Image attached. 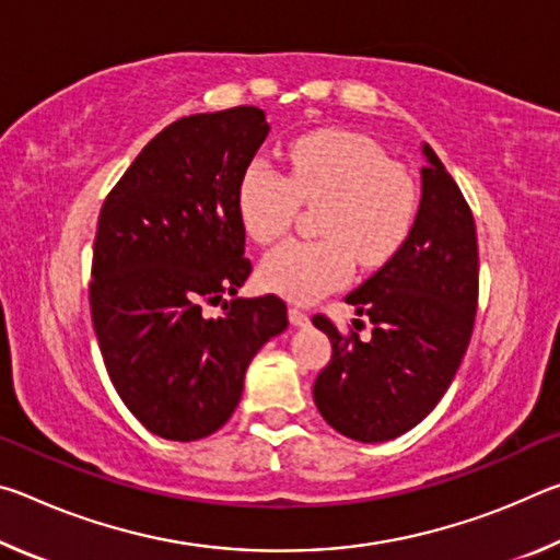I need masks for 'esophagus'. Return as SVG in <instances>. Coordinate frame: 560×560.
<instances>
[{
	"mask_svg": "<svg viewBox=\"0 0 560 560\" xmlns=\"http://www.w3.org/2000/svg\"><path fill=\"white\" fill-rule=\"evenodd\" d=\"M289 320L293 326H308V314L306 311H301V308H296V306H289Z\"/></svg>",
	"mask_w": 560,
	"mask_h": 560,
	"instance_id": "esophagus-1",
	"label": "esophagus"
}]
</instances>
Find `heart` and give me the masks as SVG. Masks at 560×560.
<instances>
[{
	"label": "heart",
	"instance_id": "1",
	"mask_svg": "<svg viewBox=\"0 0 560 560\" xmlns=\"http://www.w3.org/2000/svg\"><path fill=\"white\" fill-rule=\"evenodd\" d=\"M289 177L267 158H252L236 185L246 234L271 244L289 230L301 202H320V240H291L269 252L259 277L273 293L314 301L363 267H381L400 249L417 214V185L371 138L314 130L287 150Z\"/></svg>",
	"mask_w": 560,
	"mask_h": 560
}]
</instances>
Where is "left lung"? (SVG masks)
Masks as SVG:
<instances>
[{"label":"left lung","instance_id":"8db88e82","mask_svg":"<svg viewBox=\"0 0 560 560\" xmlns=\"http://www.w3.org/2000/svg\"><path fill=\"white\" fill-rule=\"evenodd\" d=\"M422 153L428 165L410 234L346 296L358 316L371 318L373 336L360 340L353 328L343 336L328 316H314L334 346L314 383L316 407L330 428L358 442L400 438L434 410L467 353L477 316L471 210L434 150L424 145Z\"/></svg>","mask_w":560,"mask_h":560}]
</instances>
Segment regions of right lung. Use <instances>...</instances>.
<instances>
[{
	"instance_id": "right-lung-1",
	"label": "right lung",
	"mask_w": 560,
	"mask_h": 560,
	"mask_svg": "<svg viewBox=\"0 0 560 560\" xmlns=\"http://www.w3.org/2000/svg\"><path fill=\"white\" fill-rule=\"evenodd\" d=\"M267 136V113L254 106L179 118L140 150L101 207L93 330L120 400L163 440L220 430L252 358L289 326L273 293L202 314L252 273L236 185Z\"/></svg>"
}]
</instances>
